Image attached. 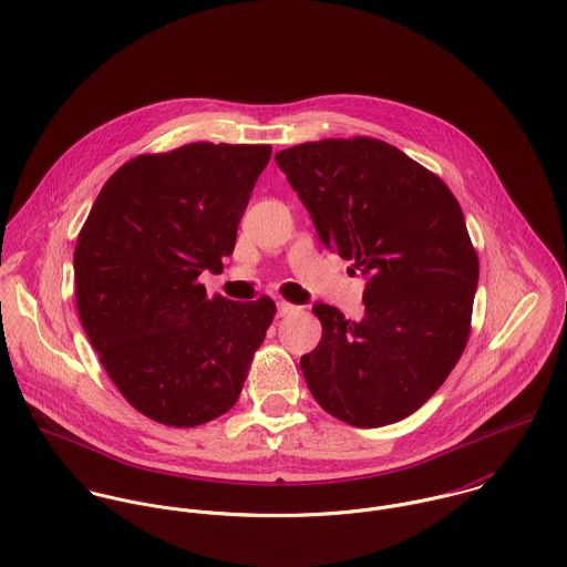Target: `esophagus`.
<instances>
[{"instance_id":"34e87169","label":"esophagus","mask_w":567,"mask_h":567,"mask_svg":"<svg viewBox=\"0 0 567 567\" xmlns=\"http://www.w3.org/2000/svg\"><path fill=\"white\" fill-rule=\"evenodd\" d=\"M299 308L297 306H292V303H286V301H279L277 303V317H290V315H295Z\"/></svg>"}]
</instances>
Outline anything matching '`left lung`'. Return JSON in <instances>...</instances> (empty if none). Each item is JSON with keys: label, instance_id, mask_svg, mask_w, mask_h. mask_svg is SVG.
<instances>
[{"label": "left lung", "instance_id": "left-lung-1", "mask_svg": "<svg viewBox=\"0 0 567 567\" xmlns=\"http://www.w3.org/2000/svg\"><path fill=\"white\" fill-rule=\"evenodd\" d=\"M275 162L321 243L367 277L364 319L315 303L323 324L301 358L312 398L355 427L395 423L425 404L465 351L478 255L450 187L395 146L323 140Z\"/></svg>", "mask_w": 567, "mask_h": 567}]
</instances>
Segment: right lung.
I'll use <instances>...</instances> for the list:
<instances>
[{"mask_svg":"<svg viewBox=\"0 0 567 567\" xmlns=\"http://www.w3.org/2000/svg\"><path fill=\"white\" fill-rule=\"evenodd\" d=\"M266 144H187L124 163L100 189L74 250L86 338L124 400L194 427L231 410L275 319L268 297H207L223 270Z\"/></svg>","mask_w":567,"mask_h":567,"instance_id":"1","label":"right lung"}]
</instances>
